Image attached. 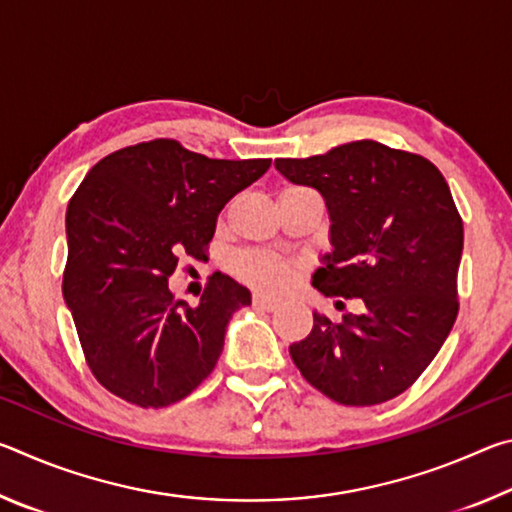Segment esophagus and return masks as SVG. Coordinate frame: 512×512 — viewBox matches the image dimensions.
I'll list each match as a JSON object with an SVG mask.
<instances>
[{"label": "esophagus", "mask_w": 512, "mask_h": 512, "mask_svg": "<svg viewBox=\"0 0 512 512\" xmlns=\"http://www.w3.org/2000/svg\"><path fill=\"white\" fill-rule=\"evenodd\" d=\"M253 305L259 307V309H266V311H275L277 307H280V302L268 298V296H259V293H257V296H253Z\"/></svg>", "instance_id": "esophagus-1"}]
</instances>
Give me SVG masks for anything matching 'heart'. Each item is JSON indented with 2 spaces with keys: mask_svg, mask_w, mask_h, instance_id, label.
<instances>
[{
  "mask_svg": "<svg viewBox=\"0 0 512 512\" xmlns=\"http://www.w3.org/2000/svg\"><path fill=\"white\" fill-rule=\"evenodd\" d=\"M232 271L250 287L266 293L287 291L300 273V266L268 250H244L232 259Z\"/></svg>",
  "mask_w": 512,
  "mask_h": 512,
  "instance_id": "obj_1",
  "label": "heart"
}]
</instances>
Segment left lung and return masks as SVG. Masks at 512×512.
<instances>
[{
	"label": "left lung",
	"instance_id": "left-lung-1",
	"mask_svg": "<svg viewBox=\"0 0 512 512\" xmlns=\"http://www.w3.org/2000/svg\"><path fill=\"white\" fill-rule=\"evenodd\" d=\"M275 169L325 198L334 250L314 273L327 298H361L341 323L314 311L289 345L300 375L345 406L388 402L413 386L458 314L463 219L443 173L418 153L359 140Z\"/></svg>",
	"mask_w": 512,
	"mask_h": 512
}]
</instances>
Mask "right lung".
I'll use <instances>...</instances> for the list:
<instances>
[{
    "label": "right lung",
    "mask_w": 512,
    "mask_h": 512,
    "mask_svg": "<svg viewBox=\"0 0 512 512\" xmlns=\"http://www.w3.org/2000/svg\"><path fill=\"white\" fill-rule=\"evenodd\" d=\"M268 167V158L212 160L162 137L106 155L83 178L65 216L63 296L85 361L112 395L162 409L214 370L250 291L214 273L189 307L167 282L178 257H205L225 203Z\"/></svg>",
    "instance_id": "1"
}]
</instances>
